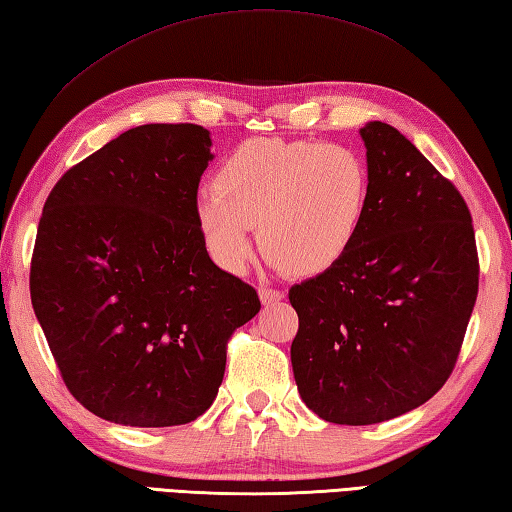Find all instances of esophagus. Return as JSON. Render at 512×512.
Returning a JSON list of instances; mask_svg holds the SVG:
<instances>
[{
	"instance_id": "obj_1",
	"label": "esophagus",
	"mask_w": 512,
	"mask_h": 512,
	"mask_svg": "<svg viewBox=\"0 0 512 512\" xmlns=\"http://www.w3.org/2000/svg\"><path fill=\"white\" fill-rule=\"evenodd\" d=\"M259 300H262V304H275V302L284 300V293L277 291V288L262 286L259 288Z\"/></svg>"
}]
</instances>
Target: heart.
<instances>
[{
  "instance_id": "heart-1",
  "label": "heart",
  "mask_w": 512,
  "mask_h": 512,
  "mask_svg": "<svg viewBox=\"0 0 512 512\" xmlns=\"http://www.w3.org/2000/svg\"><path fill=\"white\" fill-rule=\"evenodd\" d=\"M201 190L194 217L210 257L241 273L255 255L300 277L336 268L356 246L369 208V167L347 145L255 138L241 143Z\"/></svg>"
}]
</instances>
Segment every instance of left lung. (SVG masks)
Here are the masks:
<instances>
[{"label": "left lung", "mask_w": 512, "mask_h": 512, "mask_svg": "<svg viewBox=\"0 0 512 512\" xmlns=\"http://www.w3.org/2000/svg\"><path fill=\"white\" fill-rule=\"evenodd\" d=\"M360 136L369 208L356 246L288 291L300 318L297 392L338 425L383 423L430 401L452 374L479 291L459 190L396 127L371 120Z\"/></svg>", "instance_id": "obj_1"}]
</instances>
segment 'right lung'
<instances>
[{"label": "right lung", "mask_w": 512, "mask_h": 512, "mask_svg": "<svg viewBox=\"0 0 512 512\" xmlns=\"http://www.w3.org/2000/svg\"><path fill=\"white\" fill-rule=\"evenodd\" d=\"M201 125H141L55 183L37 226L31 302L64 385L132 427L199 418L217 398L253 286L212 262L194 217L212 161Z\"/></svg>", "instance_id": "right-lung-1"}]
</instances>
